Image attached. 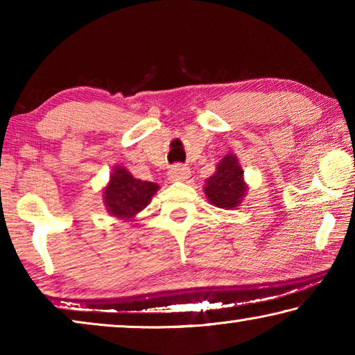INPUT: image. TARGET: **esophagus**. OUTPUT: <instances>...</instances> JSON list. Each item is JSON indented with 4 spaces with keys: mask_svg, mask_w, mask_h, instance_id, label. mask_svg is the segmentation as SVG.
I'll list each match as a JSON object with an SVG mask.
<instances>
[{
    "mask_svg": "<svg viewBox=\"0 0 355 355\" xmlns=\"http://www.w3.org/2000/svg\"><path fill=\"white\" fill-rule=\"evenodd\" d=\"M189 173H191V171L186 166L175 164L169 169V178L172 180V182H183V180L189 177Z\"/></svg>",
    "mask_w": 355,
    "mask_h": 355,
    "instance_id": "1",
    "label": "esophagus"
}]
</instances>
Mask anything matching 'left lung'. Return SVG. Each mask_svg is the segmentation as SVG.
I'll return each mask as SVG.
<instances>
[{
	"label": "left lung",
	"instance_id": "1",
	"mask_svg": "<svg viewBox=\"0 0 355 355\" xmlns=\"http://www.w3.org/2000/svg\"><path fill=\"white\" fill-rule=\"evenodd\" d=\"M244 171L233 153L225 155L218 164L214 175L205 183V196L209 203L218 208L235 209L245 196L248 184L243 177Z\"/></svg>",
	"mask_w": 355,
	"mask_h": 355
}]
</instances>
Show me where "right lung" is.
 Masks as SVG:
<instances>
[{"instance_id":"obj_1","label":"right lung","mask_w":355,"mask_h":355,"mask_svg":"<svg viewBox=\"0 0 355 355\" xmlns=\"http://www.w3.org/2000/svg\"><path fill=\"white\" fill-rule=\"evenodd\" d=\"M159 186L135 178L122 166H116L110 183L103 191V203L107 213L117 219L131 220L146 208Z\"/></svg>"}]
</instances>
